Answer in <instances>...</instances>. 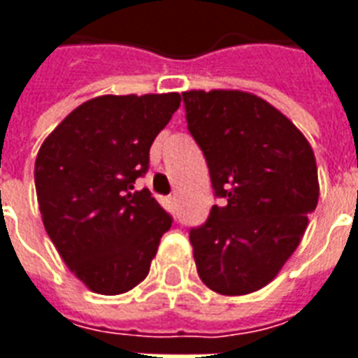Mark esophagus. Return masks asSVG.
Listing matches in <instances>:
<instances>
[{
	"mask_svg": "<svg viewBox=\"0 0 358 358\" xmlns=\"http://www.w3.org/2000/svg\"><path fill=\"white\" fill-rule=\"evenodd\" d=\"M165 203H166V206L171 208V210H174V208H176V197H172V195H169V197H166V199H165Z\"/></svg>",
	"mask_w": 358,
	"mask_h": 358,
	"instance_id": "1",
	"label": "esophagus"
}]
</instances>
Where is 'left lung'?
<instances>
[{"mask_svg":"<svg viewBox=\"0 0 358 358\" xmlns=\"http://www.w3.org/2000/svg\"><path fill=\"white\" fill-rule=\"evenodd\" d=\"M187 129L205 153L214 205L189 231L197 273L224 296L260 290L279 275L319 201L307 138L275 106L237 89L182 92Z\"/></svg>","mask_w":358,"mask_h":358,"instance_id":"8db88e82","label":"left lung"}]
</instances>
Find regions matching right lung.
I'll list each match as a JSON object with an SVG mask.
<instances>
[{
    "label": "right lung",
    "mask_w": 358,
    "mask_h": 358,
    "mask_svg": "<svg viewBox=\"0 0 358 358\" xmlns=\"http://www.w3.org/2000/svg\"><path fill=\"white\" fill-rule=\"evenodd\" d=\"M180 102L178 92L91 98L39 148L34 178L45 231L92 292L115 296L140 285L171 229V216L150 189L134 192V182Z\"/></svg>",
    "instance_id": "add662e5"
}]
</instances>
